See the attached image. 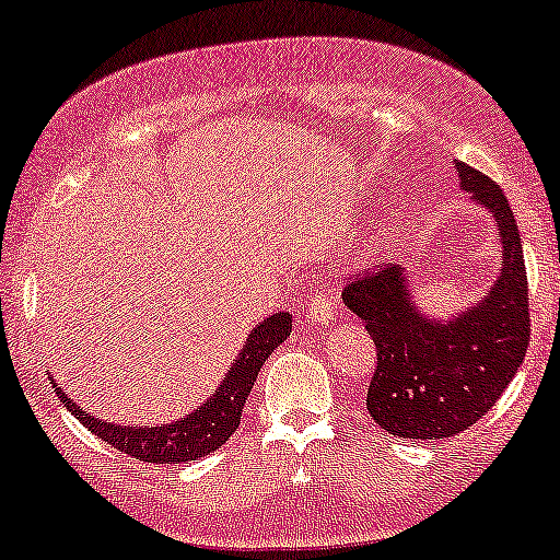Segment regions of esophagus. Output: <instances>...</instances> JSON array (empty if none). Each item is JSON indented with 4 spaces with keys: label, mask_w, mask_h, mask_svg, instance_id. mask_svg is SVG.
I'll return each mask as SVG.
<instances>
[{
    "label": "esophagus",
    "mask_w": 560,
    "mask_h": 560,
    "mask_svg": "<svg viewBox=\"0 0 560 560\" xmlns=\"http://www.w3.org/2000/svg\"><path fill=\"white\" fill-rule=\"evenodd\" d=\"M307 318L313 326H328V323H334V318H336L334 302L328 298H323V294H318V298L307 305Z\"/></svg>",
    "instance_id": "34e87169"
}]
</instances>
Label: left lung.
<instances>
[{
    "instance_id": "obj_1",
    "label": "left lung",
    "mask_w": 560,
    "mask_h": 560,
    "mask_svg": "<svg viewBox=\"0 0 560 560\" xmlns=\"http://www.w3.org/2000/svg\"><path fill=\"white\" fill-rule=\"evenodd\" d=\"M462 190L495 219L501 271L488 292L451 318L422 313L399 266L362 273L341 294L378 349L368 412L390 435L438 441L475 425L509 386L529 345L522 237L493 179L456 164Z\"/></svg>"
}]
</instances>
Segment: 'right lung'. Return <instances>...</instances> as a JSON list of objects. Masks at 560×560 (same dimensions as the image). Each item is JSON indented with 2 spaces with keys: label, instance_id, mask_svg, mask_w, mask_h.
<instances>
[{
  "label": "right lung",
  "instance_id": "obj_1",
  "mask_svg": "<svg viewBox=\"0 0 560 560\" xmlns=\"http://www.w3.org/2000/svg\"><path fill=\"white\" fill-rule=\"evenodd\" d=\"M292 334V315L273 313L268 315L260 326H255L250 336L242 345L237 360L229 368L226 378L213 390L208 399L192 409L190 415L179 420L166 422V425H117V422L98 420V415L80 409L59 383H54L59 401L78 417L83 425L106 441L117 451H125L127 456H135L140 462L151 464H182L195 462L200 456L213 454L215 448L224 446L229 435L240 428L245 399L250 396V388L258 378L262 362L273 352L287 336Z\"/></svg>",
  "mask_w": 560,
  "mask_h": 560
}]
</instances>
